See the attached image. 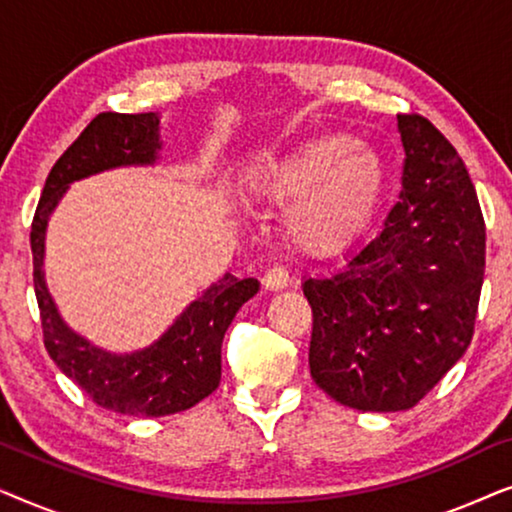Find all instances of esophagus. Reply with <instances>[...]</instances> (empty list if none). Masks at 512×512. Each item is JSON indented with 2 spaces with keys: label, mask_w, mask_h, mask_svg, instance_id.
<instances>
[{
  "label": "esophagus",
  "mask_w": 512,
  "mask_h": 512,
  "mask_svg": "<svg viewBox=\"0 0 512 512\" xmlns=\"http://www.w3.org/2000/svg\"><path fill=\"white\" fill-rule=\"evenodd\" d=\"M263 286L268 291H282L289 286V272L284 268H270L263 277Z\"/></svg>",
  "instance_id": "34e87169"
}]
</instances>
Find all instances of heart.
I'll list each match as a JSON object with an SVG mask.
<instances>
[{
	"label": "heart",
	"mask_w": 512,
	"mask_h": 512,
	"mask_svg": "<svg viewBox=\"0 0 512 512\" xmlns=\"http://www.w3.org/2000/svg\"><path fill=\"white\" fill-rule=\"evenodd\" d=\"M384 184L380 153L347 135H326L254 160L240 188L254 205L284 207L282 230L293 247L331 254L368 226Z\"/></svg>",
	"instance_id": "obj_1"
}]
</instances>
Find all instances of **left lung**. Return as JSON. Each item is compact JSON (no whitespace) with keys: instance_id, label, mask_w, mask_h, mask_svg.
Returning a JSON list of instances; mask_svg holds the SVG:
<instances>
[{"instance_id":"obj_1","label":"left lung","mask_w":512,"mask_h":512,"mask_svg":"<svg viewBox=\"0 0 512 512\" xmlns=\"http://www.w3.org/2000/svg\"><path fill=\"white\" fill-rule=\"evenodd\" d=\"M401 200L340 270L307 277L310 373L361 412L417 405L471 345L485 277V221L454 146L417 114L398 116Z\"/></svg>"}]
</instances>
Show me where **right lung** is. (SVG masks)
I'll list each match as a JSON object with an SVG mask.
<instances>
[{
    "instance_id": "add662e5",
    "label": "right lung",
    "mask_w": 512,
    "mask_h": 512,
    "mask_svg": "<svg viewBox=\"0 0 512 512\" xmlns=\"http://www.w3.org/2000/svg\"><path fill=\"white\" fill-rule=\"evenodd\" d=\"M163 139L160 114H100L58 158L48 174L32 221L34 293L44 326V345L62 373L97 405L130 417H165L193 408L221 382V345L230 321L254 298L258 279L226 272L209 284L167 331L132 352H109L69 328L48 291L46 228L74 181L118 167L158 165Z\"/></svg>"
}]
</instances>
